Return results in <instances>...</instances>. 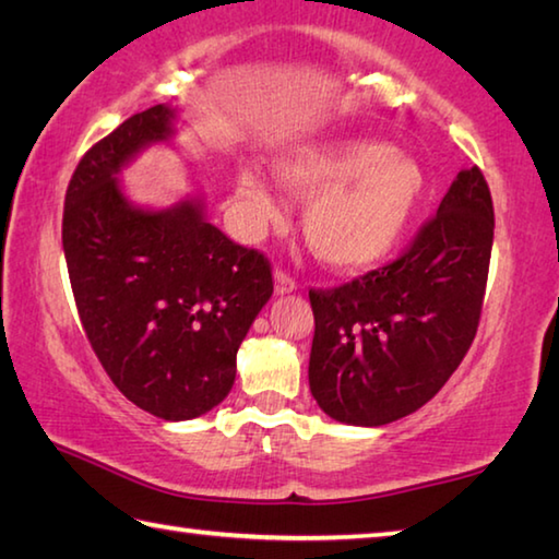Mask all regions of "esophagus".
Here are the masks:
<instances>
[{"label":"esophagus","mask_w":559,"mask_h":559,"mask_svg":"<svg viewBox=\"0 0 559 559\" xmlns=\"http://www.w3.org/2000/svg\"><path fill=\"white\" fill-rule=\"evenodd\" d=\"M296 288V278L290 273L276 269V273H273V290H276V296H286V293H293Z\"/></svg>","instance_id":"esophagus-1"}]
</instances>
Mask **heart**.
Instances as JSON below:
<instances>
[{"mask_svg": "<svg viewBox=\"0 0 559 559\" xmlns=\"http://www.w3.org/2000/svg\"><path fill=\"white\" fill-rule=\"evenodd\" d=\"M273 175L302 206V234L330 269L362 273L392 257L404 241L427 192L421 165L377 140H328L288 150L276 157ZM239 197L253 226L276 216L269 185L253 173L236 175Z\"/></svg>", "mask_w": 559, "mask_h": 559, "instance_id": "1", "label": "heart"}]
</instances>
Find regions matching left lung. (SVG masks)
Masks as SVG:
<instances>
[{"label": "left lung", "instance_id": "left-lung-1", "mask_svg": "<svg viewBox=\"0 0 559 559\" xmlns=\"http://www.w3.org/2000/svg\"><path fill=\"white\" fill-rule=\"evenodd\" d=\"M493 226L490 189L473 165L400 259L335 290H310L308 382L320 409L382 427L447 384L476 337Z\"/></svg>", "mask_w": 559, "mask_h": 559}]
</instances>
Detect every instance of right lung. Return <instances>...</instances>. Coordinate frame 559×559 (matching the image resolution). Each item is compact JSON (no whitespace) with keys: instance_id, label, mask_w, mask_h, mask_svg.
<instances>
[{"instance_id":"obj_1","label":"right lung","mask_w":559,"mask_h":559,"mask_svg":"<svg viewBox=\"0 0 559 559\" xmlns=\"http://www.w3.org/2000/svg\"><path fill=\"white\" fill-rule=\"evenodd\" d=\"M177 110L147 108L93 145L66 189L63 257L93 353L128 400L165 421L214 409L273 293L263 253L206 219L204 200L132 204L120 173L175 138Z\"/></svg>"}]
</instances>
